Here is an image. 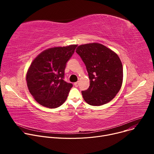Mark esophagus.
<instances>
[{"mask_svg": "<svg viewBox=\"0 0 154 154\" xmlns=\"http://www.w3.org/2000/svg\"><path fill=\"white\" fill-rule=\"evenodd\" d=\"M79 85V82H77L74 83V85H75V87H78Z\"/></svg>", "mask_w": 154, "mask_h": 154, "instance_id": "34e87169", "label": "esophagus"}]
</instances>
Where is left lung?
<instances>
[{"label":"left lung","instance_id":"8db88e82","mask_svg":"<svg viewBox=\"0 0 154 154\" xmlns=\"http://www.w3.org/2000/svg\"><path fill=\"white\" fill-rule=\"evenodd\" d=\"M76 52L84 62L90 79V87L82 94L85 101L100 106L111 101L119 91L123 68L118 55L101 44L93 42L77 47Z\"/></svg>","mask_w":154,"mask_h":154}]
</instances>
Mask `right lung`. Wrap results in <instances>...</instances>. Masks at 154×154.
Instances as JSON below:
<instances>
[{
    "label": "right lung",
    "mask_w": 154,
    "mask_h": 154,
    "mask_svg": "<svg viewBox=\"0 0 154 154\" xmlns=\"http://www.w3.org/2000/svg\"><path fill=\"white\" fill-rule=\"evenodd\" d=\"M77 45L49 48L32 62L26 74L29 92L42 106L55 108L66 100L72 84L63 79L67 61Z\"/></svg>",
    "instance_id": "right-lung-1"
}]
</instances>
